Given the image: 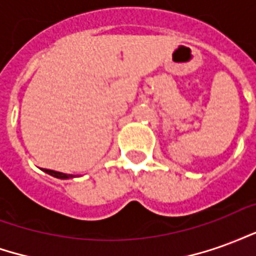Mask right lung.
Instances as JSON below:
<instances>
[{"mask_svg": "<svg viewBox=\"0 0 256 256\" xmlns=\"http://www.w3.org/2000/svg\"><path fill=\"white\" fill-rule=\"evenodd\" d=\"M44 172H48V174H50V176H53V177L60 178V180H68V178L74 177L72 174H64V172H54V170H48V168H44Z\"/></svg>", "mask_w": 256, "mask_h": 256, "instance_id": "right-lung-1", "label": "right lung"}]
</instances>
